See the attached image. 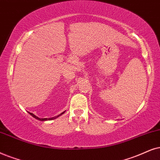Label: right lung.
Instances as JSON below:
<instances>
[{
	"label": "right lung",
	"instance_id": "add662e5",
	"mask_svg": "<svg viewBox=\"0 0 160 160\" xmlns=\"http://www.w3.org/2000/svg\"><path fill=\"white\" fill-rule=\"evenodd\" d=\"M64 112H63L62 113H61V114H59V115H58V116H56V117H52V118H40V117H38L37 116H35V115L34 114H32V113L29 112V114L30 115H32V116L34 118L37 119V120H40V121H46V120H54V119H56L57 117L61 116V115H62V114H63Z\"/></svg>",
	"mask_w": 160,
	"mask_h": 160
}]
</instances>
